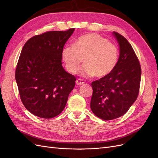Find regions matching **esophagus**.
I'll list each match as a JSON object with an SVG mask.
<instances>
[{
    "label": "esophagus",
    "mask_w": 158,
    "mask_h": 158,
    "mask_svg": "<svg viewBox=\"0 0 158 158\" xmlns=\"http://www.w3.org/2000/svg\"><path fill=\"white\" fill-rule=\"evenodd\" d=\"M76 83L78 85H82V84H84V81L82 79H78L76 81Z\"/></svg>",
    "instance_id": "obj_1"
}]
</instances>
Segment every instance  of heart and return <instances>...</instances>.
<instances>
[{
    "instance_id": "1",
    "label": "heart",
    "mask_w": 158,
    "mask_h": 158,
    "mask_svg": "<svg viewBox=\"0 0 158 158\" xmlns=\"http://www.w3.org/2000/svg\"><path fill=\"white\" fill-rule=\"evenodd\" d=\"M61 56L66 69L75 74L82 62L85 64L80 73L87 76L103 78L115 69L118 61V47L97 33H87L80 36L73 45H66Z\"/></svg>"
}]
</instances>
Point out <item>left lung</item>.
<instances>
[{
  "instance_id": "obj_1",
  "label": "left lung",
  "mask_w": 158,
  "mask_h": 158,
  "mask_svg": "<svg viewBox=\"0 0 158 158\" xmlns=\"http://www.w3.org/2000/svg\"><path fill=\"white\" fill-rule=\"evenodd\" d=\"M119 44L118 63L111 73L92 82V112L109 121L125 114L139 94L141 66L135 51L125 37L114 31Z\"/></svg>"
}]
</instances>
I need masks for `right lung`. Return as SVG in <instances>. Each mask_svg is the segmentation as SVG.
Segmentation results:
<instances>
[{
  "instance_id": "1",
  "label": "right lung",
  "mask_w": 158,
  "mask_h": 158,
  "mask_svg": "<svg viewBox=\"0 0 158 158\" xmlns=\"http://www.w3.org/2000/svg\"><path fill=\"white\" fill-rule=\"evenodd\" d=\"M74 30L47 31L23 47L15 78L22 103L35 116L59 115L75 86L76 77L64 70L61 61L62 49Z\"/></svg>"
}]
</instances>
